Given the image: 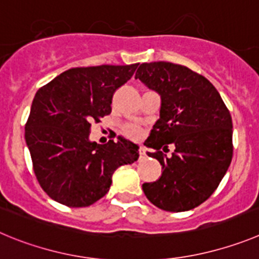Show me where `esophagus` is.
Listing matches in <instances>:
<instances>
[{"instance_id":"esophagus-1","label":"esophagus","mask_w":259,"mask_h":259,"mask_svg":"<svg viewBox=\"0 0 259 259\" xmlns=\"http://www.w3.org/2000/svg\"><path fill=\"white\" fill-rule=\"evenodd\" d=\"M139 156H141V157H144V156H146V148H144L143 146L139 147Z\"/></svg>"}]
</instances>
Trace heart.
Instances as JSON below:
<instances>
[{"label": "heart", "instance_id": "obj_1", "mask_svg": "<svg viewBox=\"0 0 259 259\" xmlns=\"http://www.w3.org/2000/svg\"><path fill=\"white\" fill-rule=\"evenodd\" d=\"M125 133L129 135L130 138H139L142 134V127L139 125H127L125 127Z\"/></svg>", "mask_w": 259, "mask_h": 259}]
</instances>
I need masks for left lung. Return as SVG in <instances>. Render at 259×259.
<instances>
[{
	"label": "left lung",
	"mask_w": 259,
	"mask_h": 259,
	"mask_svg": "<svg viewBox=\"0 0 259 259\" xmlns=\"http://www.w3.org/2000/svg\"><path fill=\"white\" fill-rule=\"evenodd\" d=\"M135 78L161 97L160 118L144 144L162 174L143 183L144 195L162 210H191L211 196L231 164L230 111L210 81L181 64L143 63ZM169 144L176 150L167 158Z\"/></svg>",
	"instance_id": "obj_1"
}]
</instances>
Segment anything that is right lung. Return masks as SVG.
<instances>
[{
    "mask_svg": "<svg viewBox=\"0 0 259 259\" xmlns=\"http://www.w3.org/2000/svg\"><path fill=\"white\" fill-rule=\"evenodd\" d=\"M137 67L71 68L36 93L25 142L34 176L53 200L72 208L89 206L108 192L118 166L138 160V146L127 139L89 141L92 124L111 113L113 93Z\"/></svg>",
    "mask_w": 259,
    "mask_h": 259,
    "instance_id": "add662e5",
    "label": "right lung"
}]
</instances>
